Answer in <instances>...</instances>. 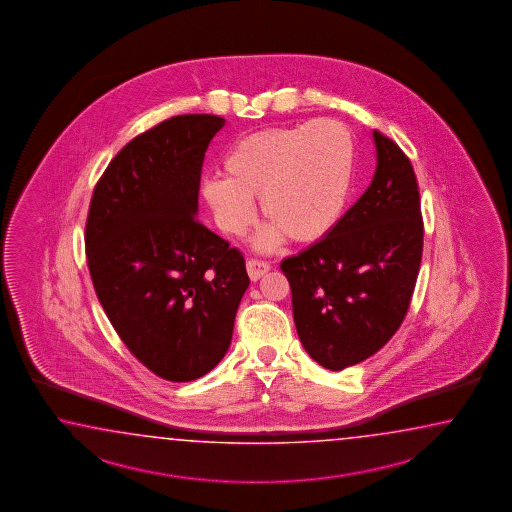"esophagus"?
<instances>
[{
	"label": "esophagus",
	"instance_id": "34e87169",
	"mask_svg": "<svg viewBox=\"0 0 512 512\" xmlns=\"http://www.w3.org/2000/svg\"><path fill=\"white\" fill-rule=\"evenodd\" d=\"M269 269H271V265L267 261L258 260V258H251V260L247 261V272H249V278H251L252 282L260 280L261 276L269 271Z\"/></svg>",
	"mask_w": 512,
	"mask_h": 512
}]
</instances>
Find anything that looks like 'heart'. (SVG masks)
<instances>
[{
	"instance_id": "obj_1",
	"label": "heart",
	"mask_w": 512,
	"mask_h": 512,
	"mask_svg": "<svg viewBox=\"0 0 512 512\" xmlns=\"http://www.w3.org/2000/svg\"><path fill=\"white\" fill-rule=\"evenodd\" d=\"M353 142L333 120L271 128L243 137L230 148L225 175H208L201 194L219 229L241 236L256 219L254 197L271 225L258 245L274 247L287 234L311 243L335 229L353 179Z\"/></svg>"
}]
</instances>
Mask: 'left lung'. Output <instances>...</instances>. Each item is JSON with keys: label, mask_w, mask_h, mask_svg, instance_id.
<instances>
[{"label": "left lung", "mask_w": 512, "mask_h": 512, "mask_svg": "<svg viewBox=\"0 0 512 512\" xmlns=\"http://www.w3.org/2000/svg\"><path fill=\"white\" fill-rule=\"evenodd\" d=\"M377 170L326 238L282 261L305 351L340 371L375 355L403 324L423 258L414 166L373 131Z\"/></svg>", "instance_id": "left-lung-1"}]
</instances>
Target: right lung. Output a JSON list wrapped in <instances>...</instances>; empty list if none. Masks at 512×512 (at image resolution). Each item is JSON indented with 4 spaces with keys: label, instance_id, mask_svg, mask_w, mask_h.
Segmentation results:
<instances>
[{
    "label": "right lung",
    "instance_id": "add662e5",
    "mask_svg": "<svg viewBox=\"0 0 512 512\" xmlns=\"http://www.w3.org/2000/svg\"><path fill=\"white\" fill-rule=\"evenodd\" d=\"M216 115H177L131 139L93 190L86 256L98 300L133 357L157 377L188 382L225 357L245 258L197 214Z\"/></svg>",
    "mask_w": 512,
    "mask_h": 512
}]
</instances>
